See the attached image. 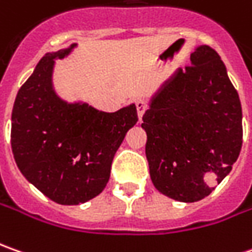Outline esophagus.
<instances>
[{"instance_id":"obj_1","label":"esophagus","mask_w":252,"mask_h":252,"mask_svg":"<svg viewBox=\"0 0 252 252\" xmlns=\"http://www.w3.org/2000/svg\"><path fill=\"white\" fill-rule=\"evenodd\" d=\"M135 107H136L138 118H139V121H141V120H142L143 113L146 111V103H145V100H142V99L135 100Z\"/></svg>"}]
</instances>
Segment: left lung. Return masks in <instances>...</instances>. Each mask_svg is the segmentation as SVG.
Listing matches in <instances>:
<instances>
[{
	"mask_svg": "<svg viewBox=\"0 0 252 252\" xmlns=\"http://www.w3.org/2000/svg\"><path fill=\"white\" fill-rule=\"evenodd\" d=\"M189 60L151 97L141 126L153 186L180 202L209 195V183L229 174L243 145L239 93L219 54L196 46Z\"/></svg>",
	"mask_w": 252,
	"mask_h": 252,
	"instance_id": "obj_1",
	"label": "left lung"
}]
</instances>
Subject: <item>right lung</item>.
I'll return each mask as SVG.
<instances>
[{"label":"right lung","instance_id":"obj_1","mask_svg":"<svg viewBox=\"0 0 252 252\" xmlns=\"http://www.w3.org/2000/svg\"><path fill=\"white\" fill-rule=\"evenodd\" d=\"M78 44L47 53L19 89L12 109L11 146L25 178L51 201L79 205L107 186L113 158L136 124L134 103L114 113L66 101L54 89L56 60Z\"/></svg>","mask_w":252,"mask_h":252}]
</instances>
